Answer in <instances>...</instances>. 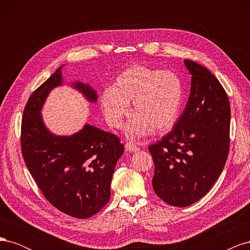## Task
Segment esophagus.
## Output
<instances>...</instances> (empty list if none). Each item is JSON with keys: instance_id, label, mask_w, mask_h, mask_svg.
I'll return each instance as SVG.
<instances>
[{"instance_id": "obj_1", "label": "esophagus", "mask_w": 250, "mask_h": 250, "mask_svg": "<svg viewBox=\"0 0 250 250\" xmlns=\"http://www.w3.org/2000/svg\"><path fill=\"white\" fill-rule=\"evenodd\" d=\"M125 147H126V149H127L128 151H132V152H137V151L140 150V148H139L137 145H135L134 143H131V142L126 143V144H125Z\"/></svg>"}]
</instances>
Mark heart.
<instances>
[{
    "label": "heart",
    "instance_id": "b5f03b06",
    "mask_svg": "<svg viewBox=\"0 0 250 250\" xmlns=\"http://www.w3.org/2000/svg\"><path fill=\"white\" fill-rule=\"evenodd\" d=\"M184 85L171 71L133 65L120 73L110 89L100 97V106L107 123L122 126L132 102L135 115L127 125V133L139 138L153 131L169 129L176 122L184 103Z\"/></svg>",
    "mask_w": 250,
    "mask_h": 250
}]
</instances>
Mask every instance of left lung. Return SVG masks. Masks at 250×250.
Masks as SVG:
<instances>
[{"label": "left lung", "instance_id": "8db88e82", "mask_svg": "<svg viewBox=\"0 0 250 250\" xmlns=\"http://www.w3.org/2000/svg\"><path fill=\"white\" fill-rule=\"evenodd\" d=\"M188 103L173 129L149 146L153 190L170 206L185 208L206 195L220 176L229 150L230 105L221 83L193 60Z\"/></svg>", "mask_w": 250, "mask_h": 250}]
</instances>
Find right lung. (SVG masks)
I'll use <instances>...</instances> for the list:
<instances>
[{"label": "right lung", "mask_w": 250, "mask_h": 250, "mask_svg": "<svg viewBox=\"0 0 250 250\" xmlns=\"http://www.w3.org/2000/svg\"><path fill=\"white\" fill-rule=\"evenodd\" d=\"M62 66L30 96L21 119V146L27 168L46 199L78 219L97 214L110 198V184L124 146L117 135L85 124L72 135H56L44 125L42 108L53 88L62 84ZM89 102L98 96L74 82Z\"/></svg>", "instance_id": "obj_1"}]
</instances>
